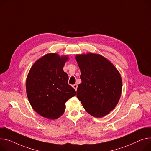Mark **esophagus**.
Listing matches in <instances>:
<instances>
[{
  "label": "esophagus",
  "instance_id": "1",
  "mask_svg": "<svg viewBox=\"0 0 151 151\" xmlns=\"http://www.w3.org/2000/svg\"><path fill=\"white\" fill-rule=\"evenodd\" d=\"M73 87L75 88V90H76L77 88H78V85L77 84H74V85H73Z\"/></svg>",
  "mask_w": 151,
  "mask_h": 151
}]
</instances>
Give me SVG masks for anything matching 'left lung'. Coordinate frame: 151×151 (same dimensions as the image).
Returning <instances> with one entry per match:
<instances>
[{"mask_svg": "<svg viewBox=\"0 0 151 151\" xmlns=\"http://www.w3.org/2000/svg\"><path fill=\"white\" fill-rule=\"evenodd\" d=\"M82 83L76 96L90 115L101 118L116 107L121 96L122 79L115 66L98 54L76 56Z\"/></svg>", "mask_w": 151, "mask_h": 151, "instance_id": "left-lung-1", "label": "left lung"}]
</instances>
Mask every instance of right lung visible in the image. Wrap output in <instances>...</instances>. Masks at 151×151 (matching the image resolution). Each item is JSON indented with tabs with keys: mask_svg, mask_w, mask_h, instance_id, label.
I'll use <instances>...</instances> for the list:
<instances>
[{
	"mask_svg": "<svg viewBox=\"0 0 151 151\" xmlns=\"http://www.w3.org/2000/svg\"><path fill=\"white\" fill-rule=\"evenodd\" d=\"M67 56L56 53L45 55L30 69L26 81L28 101L35 111L45 118L56 119L64 112L65 102L76 95L68 84L63 67Z\"/></svg>",
	"mask_w": 151,
	"mask_h": 151,
	"instance_id": "right-lung-1",
	"label": "right lung"
}]
</instances>
